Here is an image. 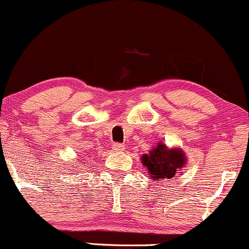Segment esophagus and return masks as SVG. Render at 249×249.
Wrapping results in <instances>:
<instances>
[{
    "instance_id": "1",
    "label": "esophagus",
    "mask_w": 249,
    "mask_h": 249,
    "mask_svg": "<svg viewBox=\"0 0 249 249\" xmlns=\"http://www.w3.org/2000/svg\"><path fill=\"white\" fill-rule=\"evenodd\" d=\"M112 150H114L115 152H122V151L124 150V146L122 145V143L115 142L114 145H112Z\"/></svg>"
}]
</instances>
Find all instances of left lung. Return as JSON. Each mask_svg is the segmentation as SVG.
<instances>
[{
  "mask_svg": "<svg viewBox=\"0 0 249 249\" xmlns=\"http://www.w3.org/2000/svg\"><path fill=\"white\" fill-rule=\"evenodd\" d=\"M140 160L153 181H170L176 171L187 164V156L181 147H168L162 142H157L148 153H143Z\"/></svg>",
  "mask_w": 249,
  "mask_h": 249,
  "instance_id": "8db88e82",
  "label": "left lung"
}]
</instances>
